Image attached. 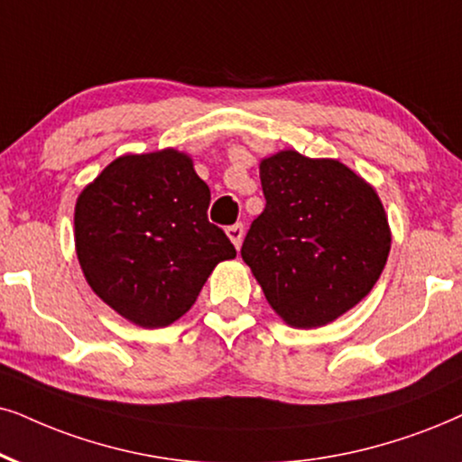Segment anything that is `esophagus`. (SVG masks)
Returning <instances> with one entry per match:
<instances>
[{
	"label": "esophagus",
	"instance_id": "obj_1",
	"mask_svg": "<svg viewBox=\"0 0 462 462\" xmlns=\"http://www.w3.org/2000/svg\"><path fill=\"white\" fill-rule=\"evenodd\" d=\"M226 235H227V238H230L232 243H235V247H236V249H241V243H243V236H245V232H243V226H241V224H235V226L227 227Z\"/></svg>",
	"mask_w": 462,
	"mask_h": 462
}]
</instances>
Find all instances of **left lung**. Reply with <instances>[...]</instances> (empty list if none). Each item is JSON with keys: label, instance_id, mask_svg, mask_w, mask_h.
I'll list each match as a JSON object with an SVG mask.
<instances>
[{"label": "left lung", "instance_id": "1", "mask_svg": "<svg viewBox=\"0 0 462 462\" xmlns=\"http://www.w3.org/2000/svg\"><path fill=\"white\" fill-rule=\"evenodd\" d=\"M266 207L241 255L291 328H319L358 305L386 266L388 215L373 185L338 160L285 149L260 162Z\"/></svg>", "mask_w": 462, "mask_h": 462}]
</instances>
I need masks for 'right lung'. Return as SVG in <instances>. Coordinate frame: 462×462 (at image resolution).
Segmentation results:
<instances>
[{"label": "right lung", "mask_w": 462, "mask_h": 462, "mask_svg": "<svg viewBox=\"0 0 462 462\" xmlns=\"http://www.w3.org/2000/svg\"><path fill=\"white\" fill-rule=\"evenodd\" d=\"M211 189L188 153L121 155L79 194L74 243L91 290L127 322L163 328L194 305L213 268L236 258L207 217Z\"/></svg>", "instance_id": "add662e5"}]
</instances>
